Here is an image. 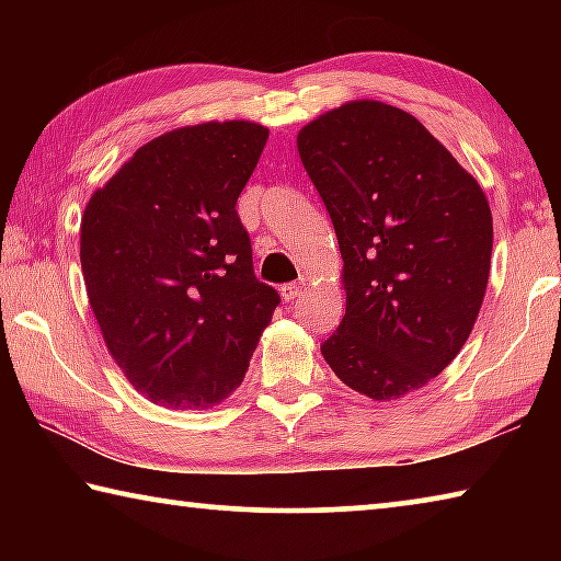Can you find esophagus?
Listing matches in <instances>:
<instances>
[{
  "label": "esophagus",
  "instance_id": "34e87169",
  "mask_svg": "<svg viewBox=\"0 0 561 561\" xmlns=\"http://www.w3.org/2000/svg\"><path fill=\"white\" fill-rule=\"evenodd\" d=\"M279 294H282L284 301H294L301 294V287H299V284H284V287L279 289Z\"/></svg>",
  "mask_w": 561,
  "mask_h": 561
}]
</instances>
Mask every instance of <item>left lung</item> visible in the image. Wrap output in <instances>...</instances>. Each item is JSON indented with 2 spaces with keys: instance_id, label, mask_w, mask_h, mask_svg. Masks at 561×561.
<instances>
[{
  "instance_id": "8db88e82",
  "label": "left lung",
  "mask_w": 561,
  "mask_h": 561,
  "mask_svg": "<svg viewBox=\"0 0 561 561\" xmlns=\"http://www.w3.org/2000/svg\"><path fill=\"white\" fill-rule=\"evenodd\" d=\"M297 148L344 260L346 314L321 354L360 396L403 398L460 354L480 314L488 197L421 121L383 101L321 113Z\"/></svg>"
}]
</instances>
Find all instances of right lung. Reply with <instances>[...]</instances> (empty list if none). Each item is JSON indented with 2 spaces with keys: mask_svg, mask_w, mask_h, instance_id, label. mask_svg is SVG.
<instances>
[{
  "mask_svg": "<svg viewBox=\"0 0 561 561\" xmlns=\"http://www.w3.org/2000/svg\"><path fill=\"white\" fill-rule=\"evenodd\" d=\"M270 130L207 121L140 146L81 217V270L108 354L136 391L205 411L242 383L279 294L252 270L237 197Z\"/></svg>",
  "mask_w": 561,
  "mask_h": 561,
  "instance_id": "obj_1",
  "label": "right lung"
}]
</instances>
